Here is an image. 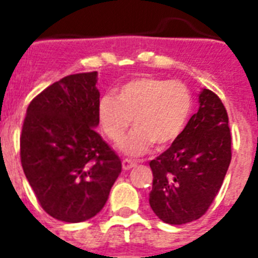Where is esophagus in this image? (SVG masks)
<instances>
[{"label":"esophagus","instance_id":"34e87169","mask_svg":"<svg viewBox=\"0 0 258 258\" xmlns=\"http://www.w3.org/2000/svg\"><path fill=\"white\" fill-rule=\"evenodd\" d=\"M135 166H137V163L133 161H130V159H123V161H121V167H123V170H125V171H127V170H131L133 167H135Z\"/></svg>","mask_w":258,"mask_h":258}]
</instances>
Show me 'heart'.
I'll use <instances>...</instances> for the list:
<instances>
[{
    "mask_svg": "<svg viewBox=\"0 0 258 258\" xmlns=\"http://www.w3.org/2000/svg\"><path fill=\"white\" fill-rule=\"evenodd\" d=\"M192 97L187 86L178 80L139 76L121 86L116 99L101 97L99 121L109 141L117 143L133 124L134 131L120 143L130 157H141L153 145L165 149L179 138L191 113Z\"/></svg>",
    "mask_w": 258,
    "mask_h": 258,
    "instance_id": "1",
    "label": "heart"
}]
</instances>
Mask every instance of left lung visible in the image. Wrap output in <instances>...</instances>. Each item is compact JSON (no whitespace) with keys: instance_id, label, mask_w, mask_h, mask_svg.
<instances>
[{"instance_id":"8db88e82","label":"left lung","mask_w":258,"mask_h":258,"mask_svg":"<svg viewBox=\"0 0 258 258\" xmlns=\"http://www.w3.org/2000/svg\"><path fill=\"white\" fill-rule=\"evenodd\" d=\"M232 161L228 112L210 89L200 93V109L169 149L150 162V206L166 224L183 225L208 212Z\"/></svg>"}]
</instances>
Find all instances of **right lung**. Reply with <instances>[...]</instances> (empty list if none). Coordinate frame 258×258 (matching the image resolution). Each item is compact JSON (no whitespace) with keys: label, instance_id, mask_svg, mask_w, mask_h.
Masks as SVG:
<instances>
[{"label":"right lung","instance_id":"1","mask_svg":"<svg viewBox=\"0 0 258 258\" xmlns=\"http://www.w3.org/2000/svg\"><path fill=\"white\" fill-rule=\"evenodd\" d=\"M97 72L62 78L30 101L20 138L25 176L50 217L83 222L100 212L121 162L99 124Z\"/></svg>","mask_w":258,"mask_h":258}]
</instances>
